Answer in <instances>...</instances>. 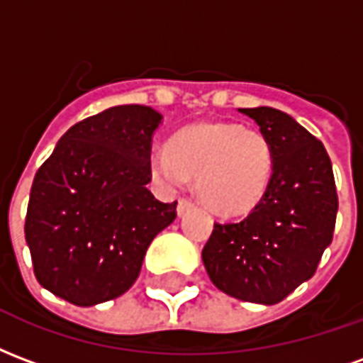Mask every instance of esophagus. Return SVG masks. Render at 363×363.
<instances>
[{"mask_svg": "<svg viewBox=\"0 0 363 363\" xmlns=\"http://www.w3.org/2000/svg\"><path fill=\"white\" fill-rule=\"evenodd\" d=\"M192 208H194V204H192L190 200L181 198V200H179V204H177V212H179V216H184V213L189 212V210H192Z\"/></svg>", "mask_w": 363, "mask_h": 363, "instance_id": "34e87169", "label": "esophagus"}]
</instances>
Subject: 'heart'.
Listing matches in <instances>:
<instances>
[{"mask_svg": "<svg viewBox=\"0 0 363 363\" xmlns=\"http://www.w3.org/2000/svg\"><path fill=\"white\" fill-rule=\"evenodd\" d=\"M151 171L167 186L196 179L202 204L223 218L252 212L267 196L274 173L272 143L257 128L198 122L181 128L151 155Z\"/></svg>", "mask_w": 363, "mask_h": 363, "instance_id": "b5f03b06", "label": "heart"}]
</instances>
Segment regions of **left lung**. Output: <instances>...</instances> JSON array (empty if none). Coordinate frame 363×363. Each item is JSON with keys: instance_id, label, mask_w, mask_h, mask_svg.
Wrapping results in <instances>:
<instances>
[{"instance_id": "obj_1", "label": "left lung", "mask_w": 363, "mask_h": 363, "mask_svg": "<svg viewBox=\"0 0 363 363\" xmlns=\"http://www.w3.org/2000/svg\"><path fill=\"white\" fill-rule=\"evenodd\" d=\"M239 112L272 143V182L245 220L213 223L202 260L223 294L274 305L311 278L333 241L335 174L325 145L289 114L270 106Z\"/></svg>"}]
</instances>
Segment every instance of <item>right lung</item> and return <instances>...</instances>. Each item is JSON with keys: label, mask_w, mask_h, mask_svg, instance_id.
Segmentation results:
<instances>
[{"label": "right lung", "mask_w": 363, "mask_h": 363, "mask_svg": "<svg viewBox=\"0 0 363 363\" xmlns=\"http://www.w3.org/2000/svg\"><path fill=\"white\" fill-rule=\"evenodd\" d=\"M163 116L120 104L77 122L36 171L25 239L38 284L79 307L132 288L153 237L177 218L147 190Z\"/></svg>", "instance_id": "right-lung-1"}]
</instances>
